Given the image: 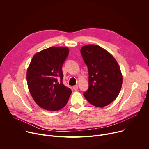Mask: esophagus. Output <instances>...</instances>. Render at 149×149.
<instances>
[{
	"mask_svg": "<svg viewBox=\"0 0 149 149\" xmlns=\"http://www.w3.org/2000/svg\"><path fill=\"white\" fill-rule=\"evenodd\" d=\"M73 89L74 90H77L78 89V85H76V86H73Z\"/></svg>",
	"mask_w": 149,
	"mask_h": 149,
	"instance_id": "34e87169",
	"label": "esophagus"
}]
</instances>
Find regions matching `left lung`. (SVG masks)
Listing matches in <instances>:
<instances>
[{"mask_svg":"<svg viewBox=\"0 0 149 149\" xmlns=\"http://www.w3.org/2000/svg\"><path fill=\"white\" fill-rule=\"evenodd\" d=\"M81 53L89 74V88L84 96L96 107L108 105L121 88L123 75L119 65L109 52L98 45H84Z\"/></svg>","mask_w":149,"mask_h":149,"instance_id":"left-lung-1","label":"left lung"}]
</instances>
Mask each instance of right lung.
Here are the masks:
<instances>
[{"label":"right lung","mask_w":149,"mask_h":149,"mask_svg":"<svg viewBox=\"0 0 149 149\" xmlns=\"http://www.w3.org/2000/svg\"><path fill=\"white\" fill-rule=\"evenodd\" d=\"M69 53L67 47H52L36 53L27 69L29 91L36 104L49 111L65 107L72 91L62 83V66ZM61 78V82L57 77Z\"/></svg>","instance_id":"add662e5"}]
</instances>
